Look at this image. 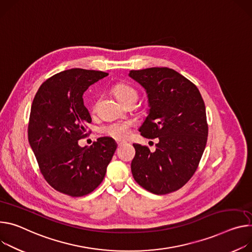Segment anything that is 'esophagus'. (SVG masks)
Segmentation results:
<instances>
[{"label": "esophagus", "instance_id": "34e87169", "mask_svg": "<svg viewBox=\"0 0 252 252\" xmlns=\"http://www.w3.org/2000/svg\"><path fill=\"white\" fill-rule=\"evenodd\" d=\"M117 144H118V146H119V147H121V146H123V145L126 144V142H124V141H117Z\"/></svg>", "mask_w": 252, "mask_h": 252}]
</instances>
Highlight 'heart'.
I'll use <instances>...</instances> for the list:
<instances>
[{"label":"heart","instance_id":"obj_1","mask_svg":"<svg viewBox=\"0 0 252 252\" xmlns=\"http://www.w3.org/2000/svg\"><path fill=\"white\" fill-rule=\"evenodd\" d=\"M112 93L121 101L123 104L131 99V98H138V93L136 90L128 84L126 83H118L112 87ZM103 132L113 139L117 140H124L129 134L130 130V124L129 123H114L108 125L103 127Z\"/></svg>","mask_w":252,"mask_h":252}]
</instances>
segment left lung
<instances>
[{"label": "left lung", "mask_w": 252, "mask_h": 252, "mask_svg": "<svg viewBox=\"0 0 252 252\" xmlns=\"http://www.w3.org/2000/svg\"><path fill=\"white\" fill-rule=\"evenodd\" d=\"M129 77L146 90L149 113L139 130L158 139L156 151L133 144V179L157 195L169 194L192 178L207 143L206 108L197 86L167 67L130 70Z\"/></svg>", "instance_id": "left-lung-1"}]
</instances>
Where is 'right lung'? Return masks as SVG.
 Segmentation results:
<instances>
[{"instance_id":"right-lung-1","label":"right lung","mask_w":252,"mask_h":252,"mask_svg":"<svg viewBox=\"0 0 252 252\" xmlns=\"http://www.w3.org/2000/svg\"><path fill=\"white\" fill-rule=\"evenodd\" d=\"M107 75L81 68L64 70L43 82L32 102L28 140L39 169L52 188L71 197L98 187L118 147L108 136L90 147L78 145L91 123L84 91Z\"/></svg>"}]
</instances>
